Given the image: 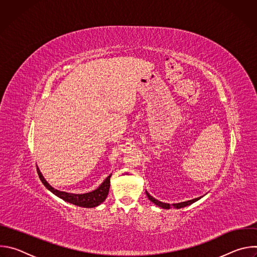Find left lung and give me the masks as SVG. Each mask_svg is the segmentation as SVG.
I'll list each match as a JSON object with an SVG mask.
<instances>
[{
    "label": "left lung",
    "mask_w": 257,
    "mask_h": 257,
    "mask_svg": "<svg viewBox=\"0 0 257 257\" xmlns=\"http://www.w3.org/2000/svg\"><path fill=\"white\" fill-rule=\"evenodd\" d=\"M146 195H148V197H149V199L152 201V202H154L156 205H158V206H160V207H162V208H165V209H169V208H171L172 206H174L175 208H182V207H185V206H187V205H190L191 203H193V202H195V201H197V200H199L201 197H198V198H194V199H191V200H187V201H184V202H179V203H174V204H170V203H165V202H162V201H159V200H157L156 198H154L153 196H151L150 194H149V192L146 191Z\"/></svg>",
    "instance_id": "left-lung-1"
}]
</instances>
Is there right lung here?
<instances>
[{"label":"right lung","instance_id":"add662e5","mask_svg":"<svg viewBox=\"0 0 257 257\" xmlns=\"http://www.w3.org/2000/svg\"><path fill=\"white\" fill-rule=\"evenodd\" d=\"M38 174L40 176L41 181L43 182V184L47 187V189H49L51 192H53L55 195H57L58 197H60L61 199L72 203L77 206H81V207H87V208H91V207H95L97 205H99L101 202H103L108 194V190H109V179H111L112 174L107 176V178L101 183L99 185V187H97L95 190L88 192V193H83V194H74V193H67L64 191H59L55 188H53L49 183L46 181V179L43 177L40 169L38 168Z\"/></svg>","mask_w":257,"mask_h":257}]
</instances>
